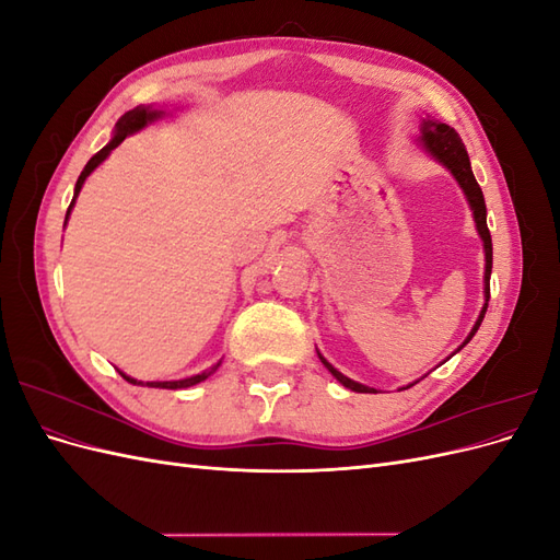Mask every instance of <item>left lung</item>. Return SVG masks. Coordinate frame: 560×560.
<instances>
[{"instance_id":"obj_1","label":"left lung","mask_w":560,"mask_h":560,"mask_svg":"<svg viewBox=\"0 0 560 560\" xmlns=\"http://www.w3.org/2000/svg\"><path fill=\"white\" fill-rule=\"evenodd\" d=\"M420 132H422V144H425V149L430 151V154L439 163H444L448 171L453 173V177L457 179V184L463 186V191H465L469 206L474 210V222H477L479 235H481V241H483V249H486V276H483V282H486V306H483V311H481V315L477 319V325H474L471 334L467 336V341L463 343V346H467L471 341V336L477 334V329L481 327L486 308H488V299H490V270H493V241H490V231H488V224H486V200H483V191H481L479 182L474 179L467 149H465V144L460 140V135H457L451 126L434 121V118H422ZM460 348H457V350H460ZM319 360H322V364H325L331 371V376L338 383H343L346 387L354 389V393H376L374 387H366L362 383H354L348 376H343L341 371H336L325 358H322V354H319Z\"/></svg>"}]
</instances>
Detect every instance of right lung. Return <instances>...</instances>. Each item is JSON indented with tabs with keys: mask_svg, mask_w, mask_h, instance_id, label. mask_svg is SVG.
<instances>
[{
	"mask_svg": "<svg viewBox=\"0 0 560 560\" xmlns=\"http://www.w3.org/2000/svg\"><path fill=\"white\" fill-rule=\"evenodd\" d=\"M159 116H161V112H156V109H149V107H135V109L126 112L121 118H118V121H116V132H114L112 142H109L107 147L100 149L97 154L86 163V167H83V171H81V175H79V179H77V186H74V198H72L70 208H67V214H65V224H67V217H70L72 206H74V200H77V196H79V191H81L83 182H86V177L95 171V167H97L100 163H103V161L109 156V151H112V149H116L118 144H121V142L128 138L130 132L144 128L149 121H154V118H159ZM217 366H219V364H217ZM217 366H212L210 371H202V374H196V376H191V378H182V381H163V383H147V385H149V387H165V389L191 387V385H196V383H200V381H206ZM118 374H121V376H124L128 383H132V385H144V383H140V381H135V378L126 376L124 371H118Z\"/></svg>",
	"mask_w": 560,
	"mask_h": 560,
	"instance_id": "1",
	"label": "right lung"
}]
</instances>
